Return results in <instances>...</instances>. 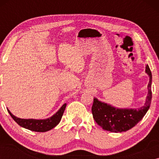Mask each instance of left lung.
<instances>
[{"label":"left lung","instance_id":"8db88e82","mask_svg":"<svg viewBox=\"0 0 159 159\" xmlns=\"http://www.w3.org/2000/svg\"><path fill=\"white\" fill-rule=\"evenodd\" d=\"M145 73L149 77L148 95L144 105L140 108H116L94 98L92 114L95 122L102 129L111 132H126L134 127L143 118L149 109L152 98V74L148 65L145 66Z\"/></svg>","mask_w":159,"mask_h":159}]
</instances>
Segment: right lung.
<instances>
[{
    "instance_id": "1",
    "label": "right lung",
    "mask_w": 159,
    "mask_h": 159,
    "mask_svg": "<svg viewBox=\"0 0 159 159\" xmlns=\"http://www.w3.org/2000/svg\"><path fill=\"white\" fill-rule=\"evenodd\" d=\"M66 103H64L57 112L49 118L44 119H21L13 115L8 109V111L12 117L13 119L21 127L30 129L31 131L44 132L49 131L58 125L64 114Z\"/></svg>"
}]
</instances>
